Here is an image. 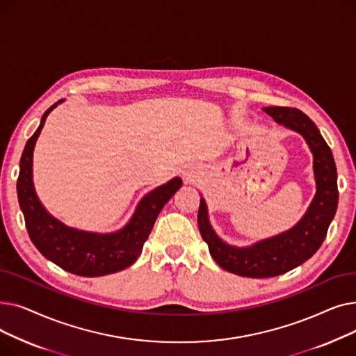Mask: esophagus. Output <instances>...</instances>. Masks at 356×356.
I'll return each mask as SVG.
<instances>
[{"mask_svg": "<svg viewBox=\"0 0 356 356\" xmlns=\"http://www.w3.org/2000/svg\"><path fill=\"white\" fill-rule=\"evenodd\" d=\"M181 177H183L186 184H189V183H193L196 180L197 173L195 170H192V168H184V170L181 172Z\"/></svg>", "mask_w": 356, "mask_h": 356, "instance_id": "34e87169", "label": "esophagus"}]
</instances>
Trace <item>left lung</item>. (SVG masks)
<instances>
[{"label": "left lung", "instance_id": "left-lung-1", "mask_svg": "<svg viewBox=\"0 0 356 356\" xmlns=\"http://www.w3.org/2000/svg\"><path fill=\"white\" fill-rule=\"evenodd\" d=\"M263 111L277 124L300 134L307 143L313 154L316 193L306 213L293 228L257 241L248 247L231 245L215 232L209 220L207 200L200 196L199 231L209 247L212 258L223 270L251 278L284 274L312 258L323 244L339 200L338 172L333 154L316 124L297 108L267 106Z\"/></svg>", "mask_w": 356, "mask_h": 356}]
</instances>
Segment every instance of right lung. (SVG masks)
Returning a JSON list of instances; mask_svg holds the SVG:
<instances>
[{
  "mask_svg": "<svg viewBox=\"0 0 356 356\" xmlns=\"http://www.w3.org/2000/svg\"><path fill=\"white\" fill-rule=\"evenodd\" d=\"M63 99L51 105L42 117L39 128L27 141L20 160L17 196L24 215L26 228L35 248L65 271L83 277L118 273L134 264L144 242L164 204L181 188V179L173 177L141 197L125 225L109 234L70 228L51 216L37 197L33 183V152L50 112Z\"/></svg>",
  "mask_w": 356,
  "mask_h": 356,
  "instance_id": "obj_1",
  "label": "right lung"
}]
</instances>
